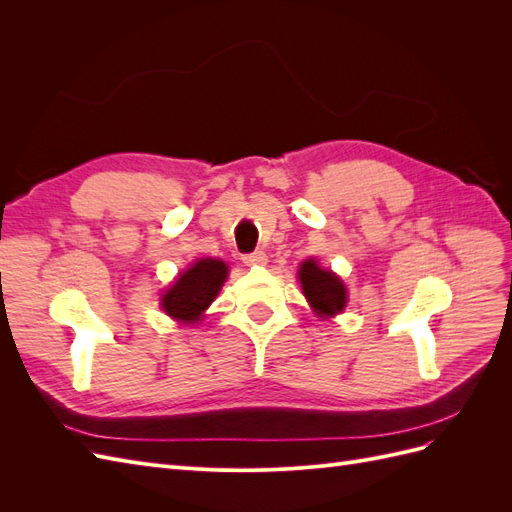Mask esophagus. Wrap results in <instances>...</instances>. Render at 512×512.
Masks as SVG:
<instances>
[{
  "label": "esophagus",
  "mask_w": 512,
  "mask_h": 512,
  "mask_svg": "<svg viewBox=\"0 0 512 512\" xmlns=\"http://www.w3.org/2000/svg\"><path fill=\"white\" fill-rule=\"evenodd\" d=\"M243 262L247 267H258V265H265L267 262V254L265 252H252V254H245L243 256Z\"/></svg>",
  "instance_id": "34e87169"
}]
</instances>
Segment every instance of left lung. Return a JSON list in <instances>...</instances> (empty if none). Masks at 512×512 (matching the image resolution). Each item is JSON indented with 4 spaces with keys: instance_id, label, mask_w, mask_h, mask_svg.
Segmentation results:
<instances>
[{
    "instance_id": "obj_1",
    "label": "left lung",
    "mask_w": 512,
    "mask_h": 512,
    "mask_svg": "<svg viewBox=\"0 0 512 512\" xmlns=\"http://www.w3.org/2000/svg\"><path fill=\"white\" fill-rule=\"evenodd\" d=\"M299 282L309 305L320 316H335L346 307V286L331 271L318 267L316 260H305L299 269Z\"/></svg>"
}]
</instances>
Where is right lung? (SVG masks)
<instances>
[{
    "label": "right lung",
    "instance_id": "obj_1",
    "mask_svg": "<svg viewBox=\"0 0 512 512\" xmlns=\"http://www.w3.org/2000/svg\"><path fill=\"white\" fill-rule=\"evenodd\" d=\"M228 267L222 260L203 258L183 271L177 282L166 290L162 297V307L168 316L179 322H196L205 309L218 297V292L226 280Z\"/></svg>",
    "mask_w": 512,
    "mask_h": 512
}]
</instances>
